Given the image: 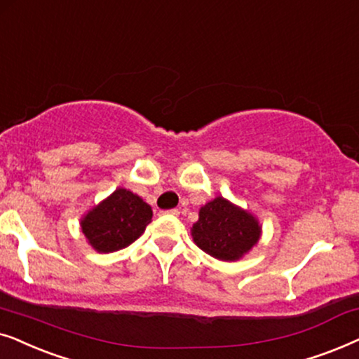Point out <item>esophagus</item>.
Wrapping results in <instances>:
<instances>
[{
	"label": "esophagus",
	"mask_w": 359,
	"mask_h": 359,
	"mask_svg": "<svg viewBox=\"0 0 359 359\" xmlns=\"http://www.w3.org/2000/svg\"><path fill=\"white\" fill-rule=\"evenodd\" d=\"M179 210L177 208H172V210H165V212H162V215H174V217H179Z\"/></svg>",
	"instance_id": "obj_1"
}]
</instances>
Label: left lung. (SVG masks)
Segmentation results:
<instances>
[{"label": "left lung", "mask_w": 359, "mask_h": 359, "mask_svg": "<svg viewBox=\"0 0 359 359\" xmlns=\"http://www.w3.org/2000/svg\"><path fill=\"white\" fill-rule=\"evenodd\" d=\"M192 238L207 255L219 261H238L257 245L261 224L255 215L217 197L200 208Z\"/></svg>", "instance_id": "left-lung-1"}]
</instances>
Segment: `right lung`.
Listing matches in <instances>:
<instances>
[{
  "label": "right lung",
  "instance_id": "add662e5",
  "mask_svg": "<svg viewBox=\"0 0 359 359\" xmlns=\"http://www.w3.org/2000/svg\"><path fill=\"white\" fill-rule=\"evenodd\" d=\"M152 210L131 190L116 189L80 222L88 245L98 252H113L136 241L151 223Z\"/></svg>",
  "mask_w": 359,
  "mask_h": 359
}]
</instances>
